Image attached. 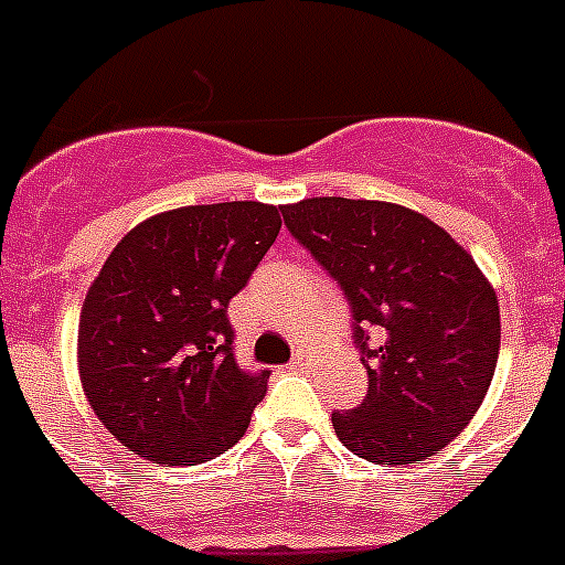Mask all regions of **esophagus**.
I'll return each instance as SVG.
<instances>
[{"mask_svg":"<svg viewBox=\"0 0 565 565\" xmlns=\"http://www.w3.org/2000/svg\"><path fill=\"white\" fill-rule=\"evenodd\" d=\"M288 367H291L294 373H306L308 367H311V356H308L306 351H297V353H294V359H291V364H288Z\"/></svg>","mask_w":565,"mask_h":565,"instance_id":"1","label":"esophagus"}]
</instances>
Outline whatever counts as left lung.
<instances>
[{
    "mask_svg": "<svg viewBox=\"0 0 565 565\" xmlns=\"http://www.w3.org/2000/svg\"><path fill=\"white\" fill-rule=\"evenodd\" d=\"M279 212L351 306L367 396L333 411L339 441L373 463L436 456L476 416L495 376V288L472 254L413 209L308 198Z\"/></svg>",
    "mask_w": 565,
    "mask_h": 565,
    "instance_id": "1",
    "label": "left lung"
}]
</instances>
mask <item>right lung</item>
I'll return each mask as SVG.
<instances>
[{
  "label": "right lung",
  "mask_w": 565,
  "mask_h": 565,
  "mask_svg": "<svg viewBox=\"0 0 565 565\" xmlns=\"http://www.w3.org/2000/svg\"><path fill=\"white\" fill-rule=\"evenodd\" d=\"M279 226L268 203L183 206L113 248L84 297L78 373L98 422L129 452L194 467L246 436L268 371L234 362L228 302Z\"/></svg>",
  "instance_id": "right-lung-1"
}]
</instances>
